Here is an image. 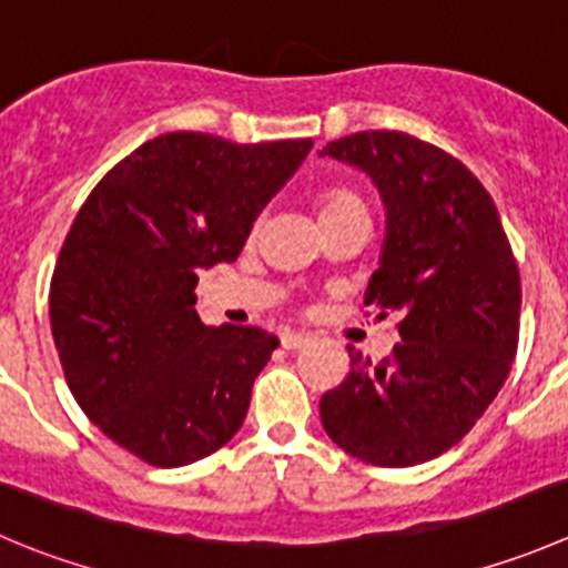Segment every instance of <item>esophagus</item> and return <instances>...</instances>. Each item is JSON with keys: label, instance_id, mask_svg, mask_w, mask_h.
Listing matches in <instances>:
<instances>
[{"label": "esophagus", "instance_id": "obj_1", "mask_svg": "<svg viewBox=\"0 0 568 568\" xmlns=\"http://www.w3.org/2000/svg\"><path fill=\"white\" fill-rule=\"evenodd\" d=\"M280 341H283L285 349H302V346L311 344V335L307 333H283L280 335Z\"/></svg>", "mask_w": 568, "mask_h": 568}]
</instances>
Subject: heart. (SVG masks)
Segmentation results:
<instances>
[{"label":"heart","instance_id":"heart-1","mask_svg":"<svg viewBox=\"0 0 568 568\" xmlns=\"http://www.w3.org/2000/svg\"><path fill=\"white\" fill-rule=\"evenodd\" d=\"M341 213H366V202L361 200V194L346 185H333V189H324L318 196V222L329 216H341Z\"/></svg>","mask_w":568,"mask_h":568}]
</instances>
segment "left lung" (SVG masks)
Here are the masks:
<instances>
[{
    "label": "left lung",
    "mask_w": 568,
    "mask_h": 568,
    "mask_svg": "<svg viewBox=\"0 0 568 568\" xmlns=\"http://www.w3.org/2000/svg\"><path fill=\"white\" fill-rule=\"evenodd\" d=\"M322 155L361 169L383 196L385 244L366 288L399 316L390 357L352 352L344 383L318 402L352 458L405 469L438 458L486 413L519 346L521 283L494 200L449 152L407 132L366 130Z\"/></svg>",
    "instance_id": "1"
}]
</instances>
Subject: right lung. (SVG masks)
<instances>
[{"mask_svg": "<svg viewBox=\"0 0 568 568\" xmlns=\"http://www.w3.org/2000/svg\"><path fill=\"white\" fill-rule=\"evenodd\" d=\"M311 146L166 132L82 202L49 285V322L77 405L126 453L174 469L241 430L280 341L261 327H205L196 268L241 255Z\"/></svg>", "mask_w": 568, "mask_h": 568, "instance_id": "right-lung-1", "label": "right lung"}]
</instances>
